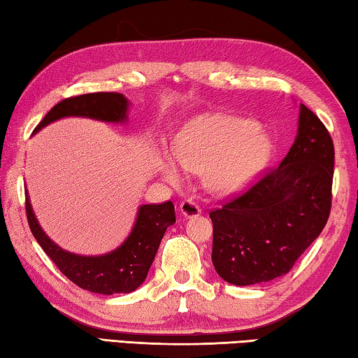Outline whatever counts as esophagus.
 <instances>
[{"mask_svg":"<svg viewBox=\"0 0 358 358\" xmlns=\"http://www.w3.org/2000/svg\"><path fill=\"white\" fill-rule=\"evenodd\" d=\"M180 211H181V214H183L185 217H192V216H199V214L201 213V208L194 200L187 199V200L181 201Z\"/></svg>","mask_w":358,"mask_h":358,"instance_id":"1","label":"esophagus"}]
</instances>
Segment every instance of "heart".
Wrapping results in <instances>:
<instances>
[{
	"label": "heart",
	"instance_id": "b5f03b06",
	"mask_svg": "<svg viewBox=\"0 0 358 358\" xmlns=\"http://www.w3.org/2000/svg\"><path fill=\"white\" fill-rule=\"evenodd\" d=\"M257 131L255 123L239 117H203L181 133L177 157L164 155L158 171L175 186L185 183L187 171L205 173L214 191L233 192L243 187L269 157L271 142Z\"/></svg>",
	"mask_w": 358,
	"mask_h": 358
}]
</instances>
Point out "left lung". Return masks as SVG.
<instances>
[{"mask_svg":"<svg viewBox=\"0 0 358 358\" xmlns=\"http://www.w3.org/2000/svg\"><path fill=\"white\" fill-rule=\"evenodd\" d=\"M334 164L326 125L301 105L297 138L280 164L210 211L211 259L225 282L245 287L288 274L327 224Z\"/></svg>","mask_w":358,"mask_h":358,"instance_id":"8db88e82","label":"left lung"}]
</instances>
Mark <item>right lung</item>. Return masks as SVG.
I'll list each match as a JSON object with an SVG mask.
<instances>
[{
    "label": "right lung",
    "instance_id": "add662e5",
    "mask_svg": "<svg viewBox=\"0 0 358 358\" xmlns=\"http://www.w3.org/2000/svg\"><path fill=\"white\" fill-rule=\"evenodd\" d=\"M128 101L117 92H94L69 96L57 103L36 127L34 133L61 117L83 115L105 122L127 119ZM26 217L31 233L64 275L78 287L99 294L131 292L145 280L148 269L157 255L158 247L169 225L175 222V208L171 200L159 205H142L138 219L127 241L119 249L103 257H80L57 247L37 224L24 192Z\"/></svg>",
    "mask_w": 358,
    "mask_h": 358
}]
</instances>
